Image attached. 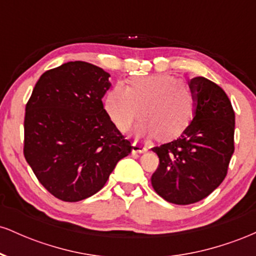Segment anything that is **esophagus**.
<instances>
[{
	"label": "esophagus",
	"mask_w": 256,
	"mask_h": 256,
	"mask_svg": "<svg viewBox=\"0 0 256 256\" xmlns=\"http://www.w3.org/2000/svg\"><path fill=\"white\" fill-rule=\"evenodd\" d=\"M146 150H148V148L146 146H142L140 143L137 142L132 143V152H134V154H142V152H146Z\"/></svg>",
	"instance_id": "obj_1"
}]
</instances>
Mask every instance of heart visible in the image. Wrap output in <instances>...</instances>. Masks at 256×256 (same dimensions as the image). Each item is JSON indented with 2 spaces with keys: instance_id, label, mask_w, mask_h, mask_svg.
<instances>
[{
  "instance_id": "obj_1",
  "label": "heart",
  "mask_w": 256,
  "mask_h": 256,
  "mask_svg": "<svg viewBox=\"0 0 256 256\" xmlns=\"http://www.w3.org/2000/svg\"><path fill=\"white\" fill-rule=\"evenodd\" d=\"M144 118L136 128V134H158L168 140L180 136L195 114V96L186 85L174 76L160 74L134 77L126 88L116 83L108 91L104 108L114 124L126 130L142 113Z\"/></svg>"
}]
</instances>
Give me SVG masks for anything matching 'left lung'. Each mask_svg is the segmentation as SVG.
Returning <instances> with one entry per match:
<instances>
[{
  "label": "left lung",
  "mask_w": 256,
  "mask_h": 256,
  "mask_svg": "<svg viewBox=\"0 0 256 256\" xmlns=\"http://www.w3.org/2000/svg\"><path fill=\"white\" fill-rule=\"evenodd\" d=\"M189 88L196 101L192 122L177 140L152 148L160 165L152 185L174 204H195L213 192L234 150V112L225 91L204 77L192 78Z\"/></svg>",
  "instance_id": "1"
}]
</instances>
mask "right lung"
Masks as SVG:
<instances>
[{
    "label": "right lung",
    "instance_id": "add662e5",
    "mask_svg": "<svg viewBox=\"0 0 256 256\" xmlns=\"http://www.w3.org/2000/svg\"><path fill=\"white\" fill-rule=\"evenodd\" d=\"M110 77L95 64L70 61L44 72L26 104L24 156L58 200L77 202L100 192L132 150L102 104Z\"/></svg>",
    "mask_w": 256,
    "mask_h": 256
}]
</instances>
